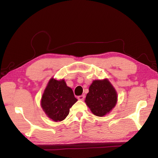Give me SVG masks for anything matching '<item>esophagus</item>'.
I'll use <instances>...</instances> for the list:
<instances>
[{
	"label": "esophagus",
	"instance_id": "1",
	"mask_svg": "<svg viewBox=\"0 0 158 158\" xmlns=\"http://www.w3.org/2000/svg\"><path fill=\"white\" fill-rule=\"evenodd\" d=\"M78 100H81V101H83L84 99H85V95H82V96H78Z\"/></svg>",
	"mask_w": 158,
	"mask_h": 158
}]
</instances>
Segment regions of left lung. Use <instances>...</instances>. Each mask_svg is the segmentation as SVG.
I'll return each mask as SVG.
<instances>
[{"label":"left lung","instance_id":"8db88e82","mask_svg":"<svg viewBox=\"0 0 158 158\" xmlns=\"http://www.w3.org/2000/svg\"><path fill=\"white\" fill-rule=\"evenodd\" d=\"M118 101L115 88L108 79L93 81L85 102L94 115L102 117L110 112Z\"/></svg>","mask_w":158,"mask_h":158}]
</instances>
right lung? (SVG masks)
Here are the masks:
<instances>
[{
  "label": "right lung",
  "mask_w": 158,
  "mask_h": 158,
  "mask_svg": "<svg viewBox=\"0 0 158 158\" xmlns=\"http://www.w3.org/2000/svg\"><path fill=\"white\" fill-rule=\"evenodd\" d=\"M77 101L64 79L52 77L48 83L40 105L46 116L54 122H60L69 115L72 106Z\"/></svg>",
  "instance_id": "add662e5"
}]
</instances>
